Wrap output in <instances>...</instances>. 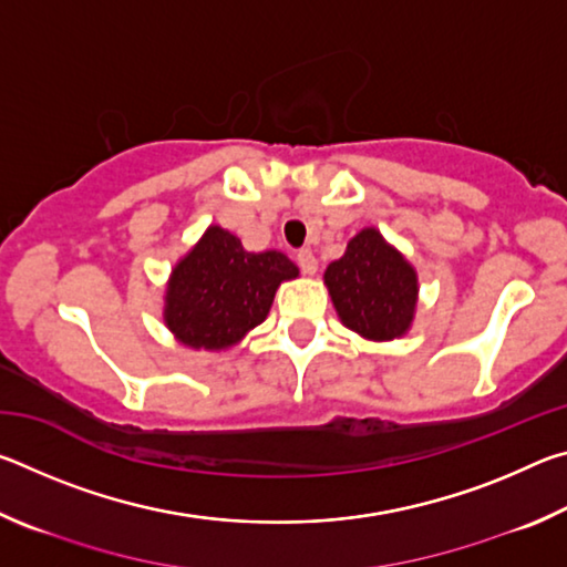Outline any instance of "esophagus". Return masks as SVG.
<instances>
[{
	"label": "esophagus",
	"instance_id": "1",
	"mask_svg": "<svg viewBox=\"0 0 567 567\" xmlns=\"http://www.w3.org/2000/svg\"><path fill=\"white\" fill-rule=\"evenodd\" d=\"M297 265H300V270L305 275L318 272V260H315L312 249H300V252H297Z\"/></svg>",
	"mask_w": 567,
	"mask_h": 567
}]
</instances>
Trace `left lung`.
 Masks as SVG:
<instances>
[{
	"label": "left lung",
	"mask_w": 567,
	"mask_h": 567,
	"mask_svg": "<svg viewBox=\"0 0 567 567\" xmlns=\"http://www.w3.org/2000/svg\"><path fill=\"white\" fill-rule=\"evenodd\" d=\"M344 328L364 340H395L410 330L417 307V272L375 227L354 235L324 270Z\"/></svg>",
	"instance_id": "8db88e82"
}]
</instances>
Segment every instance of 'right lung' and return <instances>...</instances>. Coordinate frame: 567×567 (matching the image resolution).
<instances>
[{"instance_id":"1","label":"right lung","mask_w":567,"mask_h":567,"mask_svg":"<svg viewBox=\"0 0 567 567\" xmlns=\"http://www.w3.org/2000/svg\"><path fill=\"white\" fill-rule=\"evenodd\" d=\"M297 275L287 255L247 252L235 235L213 225L169 275L165 324L187 348L227 350L265 322L277 287Z\"/></svg>"}]
</instances>
